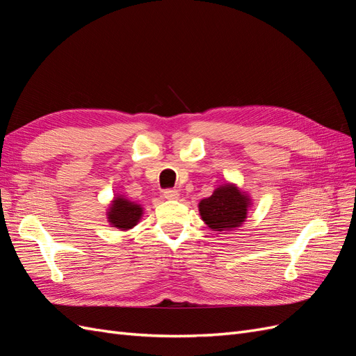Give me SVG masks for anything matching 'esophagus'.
I'll return each mask as SVG.
<instances>
[{
    "mask_svg": "<svg viewBox=\"0 0 356 356\" xmlns=\"http://www.w3.org/2000/svg\"><path fill=\"white\" fill-rule=\"evenodd\" d=\"M163 197L168 200H175L179 197V191L175 188H168L163 191Z\"/></svg>",
    "mask_w": 356,
    "mask_h": 356,
    "instance_id": "1",
    "label": "esophagus"
}]
</instances>
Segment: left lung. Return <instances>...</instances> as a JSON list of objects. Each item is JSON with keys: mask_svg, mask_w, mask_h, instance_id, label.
I'll return each mask as SVG.
<instances>
[{"mask_svg": "<svg viewBox=\"0 0 356 356\" xmlns=\"http://www.w3.org/2000/svg\"><path fill=\"white\" fill-rule=\"evenodd\" d=\"M250 197L245 196L238 187L225 184L212 193V196L199 203L202 220L212 230L236 229L245 221Z\"/></svg>", "mask_w": 356, "mask_h": 356, "instance_id": "1", "label": "left lung"}]
</instances>
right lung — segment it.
<instances>
[{
    "instance_id": "1",
    "label": "right lung",
    "mask_w": 356,
    "mask_h": 356,
    "mask_svg": "<svg viewBox=\"0 0 356 356\" xmlns=\"http://www.w3.org/2000/svg\"><path fill=\"white\" fill-rule=\"evenodd\" d=\"M141 215L143 208L139 204L129 202L124 197H115L108 212V221L117 229L129 230L136 225Z\"/></svg>"
}]
</instances>
